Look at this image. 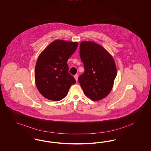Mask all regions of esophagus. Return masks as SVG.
Masks as SVG:
<instances>
[{"instance_id": "esophagus-1", "label": "esophagus", "mask_w": 151, "mask_h": 151, "mask_svg": "<svg viewBox=\"0 0 151 151\" xmlns=\"http://www.w3.org/2000/svg\"><path fill=\"white\" fill-rule=\"evenodd\" d=\"M74 78H75V80H76V82H78V75H75L74 76Z\"/></svg>"}]
</instances>
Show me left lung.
<instances>
[{"label":"left lung","instance_id":"8db88e82","mask_svg":"<svg viewBox=\"0 0 151 151\" xmlns=\"http://www.w3.org/2000/svg\"><path fill=\"white\" fill-rule=\"evenodd\" d=\"M80 55L85 72L79 76L84 93L92 100L99 101L111 91L117 69L110 52L95 42L83 41L80 44Z\"/></svg>","mask_w":151,"mask_h":151}]
</instances>
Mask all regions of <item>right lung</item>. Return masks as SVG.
Listing matches in <instances>:
<instances>
[{"label":"right lung","mask_w":151,"mask_h":151,"mask_svg":"<svg viewBox=\"0 0 151 151\" xmlns=\"http://www.w3.org/2000/svg\"><path fill=\"white\" fill-rule=\"evenodd\" d=\"M76 41L56 40L38 56L35 81L39 92L49 100L59 101L67 95L75 79L69 73L68 60L78 47Z\"/></svg>","instance_id":"right-lung-1"}]
</instances>
